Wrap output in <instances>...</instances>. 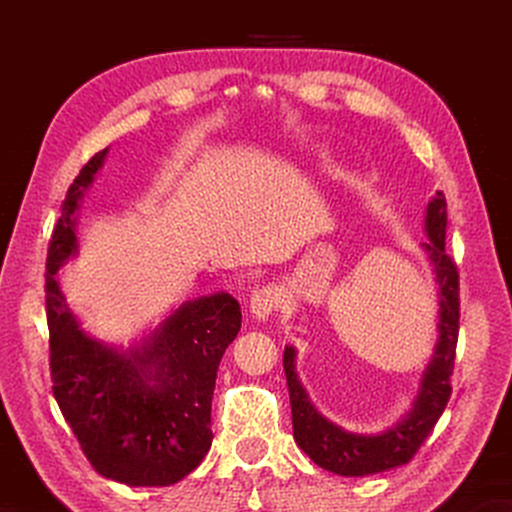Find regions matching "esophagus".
Wrapping results in <instances>:
<instances>
[{
  "label": "esophagus",
  "mask_w": 512,
  "mask_h": 512,
  "mask_svg": "<svg viewBox=\"0 0 512 512\" xmlns=\"http://www.w3.org/2000/svg\"><path fill=\"white\" fill-rule=\"evenodd\" d=\"M282 305V293L277 291L273 284H266V287H259L250 293V311L259 320H266L273 311Z\"/></svg>",
  "instance_id": "1"
}]
</instances>
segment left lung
<instances>
[{
  "mask_svg": "<svg viewBox=\"0 0 512 512\" xmlns=\"http://www.w3.org/2000/svg\"><path fill=\"white\" fill-rule=\"evenodd\" d=\"M424 230H427L429 241H424L422 248L431 259L438 282V341L427 370L422 372L420 393L406 418L377 436L341 429L339 424L323 418L316 406L309 402V395L302 388L296 372V348L291 345L284 348V375H287L291 397L293 438L302 452L327 472L366 476L409 463L424 438L436 427L449 402V395H452L461 302H458L456 262L445 253L447 201L443 192H436L429 201Z\"/></svg>",
  "mask_w": 512,
  "mask_h": 512,
  "instance_id": "obj_1",
  "label": "left lung"
}]
</instances>
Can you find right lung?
<instances>
[{"instance_id":"1","label":"right lung","mask_w":512,"mask_h":512,"mask_svg":"<svg viewBox=\"0 0 512 512\" xmlns=\"http://www.w3.org/2000/svg\"><path fill=\"white\" fill-rule=\"evenodd\" d=\"M108 149L69 187L47 255L49 366L60 413L90 465L106 479L155 488L196 470L212 445L216 370L241 327L230 293L185 302L135 348L117 350L83 332L56 282L76 255V210Z\"/></svg>"}]
</instances>
